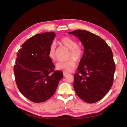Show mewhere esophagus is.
I'll return each instance as SVG.
<instances>
[{
	"mask_svg": "<svg viewBox=\"0 0 127 127\" xmlns=\"http://www.w3.org/2000/svg\"><path fill=\"white\" fill-rule=\"evenodd\" d=\"M67 74H68V73H66V72H63V74H64V76L66 75Z\"/></svg>",
	"mask_w": 127,
	"mask_h": 127,
	"instance_id": "obj_1",
	"label": "esophagus"
}]
</instances>
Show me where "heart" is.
<instances>
[{"label":"heart","mask_w":127,"mask_h":127,"mask_svg":"<svg viewBox=\"0 0 127 127\" xmlns=\"http://www.w3.org/2000/svg\"><path fill=\"white\" fill-rule=\"evenodd\" d=\"M59 43L69 49L68 58L70 59L65 62L58 63L56 65V68L58 70L66 72H72L76 67V62L75 60L78 61L82 58L83 55L82 47L79 46L75 39L69 36H64L61 37L59 41ZM48 56L53 62L56 60L55 47L54 44L49 47L48 51ZM71 58L73 59H71Z\"/></svg>","instance_id":"1"}]
</instances>
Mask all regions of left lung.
Masks as SVG:
<instances>
[{"label":"left lung","instance_id":"obj_1","mask_svg":"<svg viewBox=\"0 0 127 127\" xmlns=\"http://www.w3.org/2000/svg\"><path fill=\"white\" fill-rule=\"evenodd\" d=\"M68 33L77 37L84 47L78 72L74 75L75 92L84 102H97L113 84L116 67L112 50L103 39L88 31L76 30Z\"/></svg>","mask_w":127,"mask_h":127}]
</instances>
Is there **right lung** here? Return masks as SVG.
Here are the masks:
<instances>
[{"mask_svg": "<svg viewBox=\"0 0 127 127\" xmlns=\"http://www.w3.org/2000/svg\"><path fill=\"white\" fill-rule=\"evenodd\" d=\"M55 33H38L22 45L17 54L14 74L21 94L33 103L44 102L54 94L63 77L48 56Z\"/></svg>", "mask_w": 127, "mask_h": 127, "instance_id": "right-lung-1", "label": "right lung"}]
</instances>
